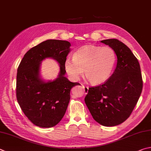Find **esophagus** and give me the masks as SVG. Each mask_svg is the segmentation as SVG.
Instances as JSON below:
<instances>
[{
	"label": "esophagus",
	"instance_id": "34e87169",
	"mask_svg": "<svg viewBox=\"0 0 151 151\" xmlns=\"http://www.w3.org/2000/svg\"><path fill=\"white\" fill-rule=\"evenodd\" d=\"M83 86L84 87V88L85 94H87V92H88V88H89V87L88 86H84V85H83Z\"/></svg>",
	"mask_w": 151,
	"mask_h": 151
}]
</instances>
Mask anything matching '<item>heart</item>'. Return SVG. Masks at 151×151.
<instances>
[{
    "instance_id": "1",
    "label": "heart",
    "mask_w": 151,
    "mask_h": 151,
    "mask_svg": "<svg viewBox=\"0 0 151 151\" xmlns=\"http://www.w3.org/2000/svg\"><path fill=\"white\" fill-rule=\"evenodd\" d=\"M116 61V53L113 48L86 45L74 53L73 59H66L64 67L72 78L77 80L84 70L87 80L92 84L98 85L110 78Z\"/></svg>"
}]
</instances>
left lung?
I'll return each instance as SVG.
<instances>
[{"label": "left lung", "instance_id": "8db88e82", "mask_svg": "<svg viewBox=\"0 0 151 151\" xmlns=\"http://www.w3.org/2000/svg\"><path fill=\"white\" fill-rule=\"evenodd\" d=\"M101 43L116 52V68L103 84L89 88L84 101L96 122L111 127L130 116L141 96L142 79L138 60L127 45L116 39Z\"/></svg>", "mask_w": 151, "mask_h": 151}]
</instances>
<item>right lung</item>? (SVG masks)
<instances>
[{
  "label": "right lung",
  "mask_w": 151,
  "mask_h": 151,
  "mask_svg": "<svg viewBox=\"0 0 151 151\" xmlns=\"http://www.w3.org/2000/svg\"><path fill=\"white\" fill-rule=\"evenodd\" d=\"M67 41L48 40L30 49L19 65L16 76V98L28 119L40 127H52L59 123L66 112L70 90L78 83L65 76L64 64L70 51ZM52 58L60 66L58 78L44 82L40 78V64Z\"/></svg>",
  "instance_id": "obj_1"
}]
</instances>
